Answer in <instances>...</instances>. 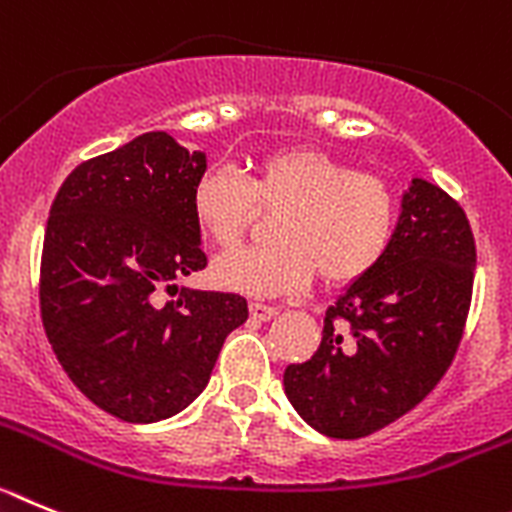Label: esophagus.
Returning a JSON list of instances; mask_svg holds the SVG:
<instances>
[{
  "label": "esophagus",
  "mask_w": 512,
  "mask_h": 512,
  "mask_svg": "<svg viewBox=\"0 0 512 512\" xmlns=\"http://www.w3.org/2000/svg\"><path fill=\"white\" fill-rule=\"evenodd\" d=\"M275 313H278V308L275 306H267V303H260V301L250 303V316L255 321H270Z\"/></svg>",
  "instance_id": "1"
}]
</instances>
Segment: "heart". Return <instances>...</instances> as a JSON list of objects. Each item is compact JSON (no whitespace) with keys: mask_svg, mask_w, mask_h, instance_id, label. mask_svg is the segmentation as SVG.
<instances>
[{"mask_svg":"<svg viewBox=\"0 0 512 512\" xmlns=\"http://www.w3.org/2000/svg\"><path fill=\"white\" fill-rule=\"evenodd\" d=\"M191 211L216 247H234L260 211H280L273 245L219 257L214 280L250 296L296 293L319 270L329 285L365 278L398 234L400 204L393 186L316 147H285L262 155L250 178L234 168H206L191 188Z\"/></svg>","mask_w":512,"mask_h":512,"instance_id":"obj_1","label":"heart"}]
</instances>
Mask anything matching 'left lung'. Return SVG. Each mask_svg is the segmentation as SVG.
<instances>
[{"label": "left lung", "mask_w": 512, "mask_h": 512, "mask_svg": "<svg viewBox=\"0 0 512 512\" xmlns=\"http://www.w3.org/2000/svg\"><path fill=\"white\" fill-rule=\"evenodd\" d=\"M477 245L462 206L413 178L393 247L324 316L285 395L331 439H362L416 408L454 362L472 306Z\"/></svg>", "instance_id": "8db88e82"}]
</instances>
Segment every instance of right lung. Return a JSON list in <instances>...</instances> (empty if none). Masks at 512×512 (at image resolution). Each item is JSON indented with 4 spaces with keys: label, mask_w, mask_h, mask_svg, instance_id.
<instances>
[{
    "label": "right lung",
    "mask_w": 512,
    "mask_h": 512,
    "mask_svg": "<svg viewBox=\"0 0 512 512\" xmlns=\"http://www.w3.org/2000/svg\"><path fill=\"white\" fill-rule=\"evenodd\" d=\"M206 170L168 132H145L68 173L40 257V316L86 398L130 423L183 411L209 382L229 331L250 316L237 293L160 285L206 267L191 188ZM176 290V285H173Z\"/></svg>",
    "instance_id": "obj_1"
}]
</instances>
